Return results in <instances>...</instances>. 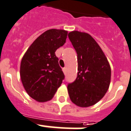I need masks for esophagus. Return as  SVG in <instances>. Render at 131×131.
Returning a JSON list of instances; mask_svg holds the SVG:
<instances>
[{
	"mask_svg": "<svg viewBox=\"0 0 131 131\" xmlns=\"http://www.w3.org/2000/svg\"><path fill=\"white\" fill-rule=\"evenodd\" d=\"M62 71H63L64 73L65 74L66 72H67V68H63V69H62Z\"/></svg>",
	"mask_w": 131,
	"mask_h": 131,
	"instance_id": "1",
	"label": "esophagus"
}]
</instances>
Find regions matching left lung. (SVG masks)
<instances>
[{
  "label": "left lung",
  "mask_w": 131,
  "mask_h": 131,
  "mask_svg": "<svg viewBox=\"0 0 131 131\" xmlns=\"http://www.w3.org/2000/svg\"><path fill=\"white\" fill-rule=\"evenodd\" d=\"M69 38L78 54V72L67 86L73 103L89 107L101 100L109 87L111 70L103 51L91 35L73 31Z\"/></svg>",
  "instance_id": "left-lung-1"
}]
</instances>
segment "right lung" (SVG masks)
Segmentation results:
<instances>
[{
  "label": "right lung",
  "instance_id": "obj_1",
  "mask_svg": "<svg viewBox=\"0 0 131 131\" xmlns=\"http://www.w3.org/2000/svg\"><path fill=\"white\" fill-rule=\"evenodd\" d=\"M68 31L51 29L38 36L23 57L20 74L26 92L39 102L51 100L64 78L56 51L66 42Z\"/></svg>",
  "mask_w": 131,
  "mask_h": 131
}]
</instances>
